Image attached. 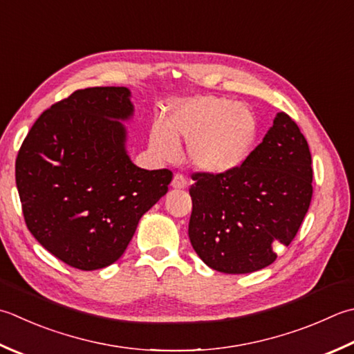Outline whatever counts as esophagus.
<instances>
[{
    "mask_svg": "<svg viewBox=\"0 0 354 354\" xmlns=\"http://www.w3.org/2000/svg\"><path fill=\"white\" fill-rule=\"evenodd\" d=\"M171 187H173V189H178V190L185 189V187H187V179L183 175H179V173H176V175L173 176Z\"/></svg>",
    "mask_w": 354,
    "mask_h": 354,
    "instance_id": "obj_1",
    "label": "esophagus"
}]
</instances>
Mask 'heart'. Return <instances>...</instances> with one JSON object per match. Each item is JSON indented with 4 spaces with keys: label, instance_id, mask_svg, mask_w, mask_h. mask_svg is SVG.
Wrapping results in <instances>:
<instances>
[{
    "label": "heart",
    "instance_id": "obj_1",
    "mask_svg": "<svg viewBox=\"0 0 354 354\" xmlns=\"http://www.w3.org/2000/svg\"><path fill=\"white\" fill-rule=\"evenodd\" d=\"M258 138V118L250 106L225 96L198 95L173 101L162 127H155L150 145L171 159L181 142L190 162L207 175H227L241 167Z\"/></svg>",
    "mask_w": 354,
    "mask_h": 354
}]
</instances>
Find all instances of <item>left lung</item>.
<instances>
[{"instance_id":"8db88e82","label":"left lung","mask_w":354,"mask_h":354,"mask_svg":"<svg viewBox=\"0 0 354 354\" xmlns=\"http://www.w3.org/2000/svg\"><path fill=\"white\" fill-rule=\"evenodd\" d=\"M192 179L190 242L207 266L228 274L273 264L274 245L295 239L313 195L307 140L283 112L241 167Z\"/></svg>"}]
</instances>
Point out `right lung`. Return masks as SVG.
I'll return each mask as SVG.
<instances>
[{
	"instance_id": "right-lung-1",
	"label": "right lung",
	"mask_w": 354,
	"mask_h": 354,
	"mask_svg": "<svg viewBox=\"0 0 354 354\" xmlns=\"http://www.w3.org/2000/svg\"><path fill=\"white\" fill-rule=\"evenodd\" d=\"M127 87H90L41 113L15 164L26 225L67 266L98 270L126 252L138 223L169 190L167 169L138 167L121 121Z\"/></svg>"
}]
</instances>
